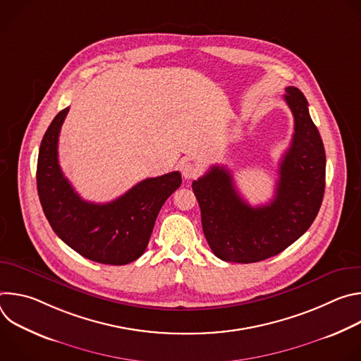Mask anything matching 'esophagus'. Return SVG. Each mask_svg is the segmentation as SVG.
Instances as JSON below:
<instances>
[{"mask_svg":"<svg viewBox=\"0 0 361 361\" xmlns=\"http://www.w3.org/2000/svg\"><path fill=\"white\" fill-rule=\"evenodd\" d=\"M181 173H183V177L187 178V180H191V178H195L200 173V169L195 163H191V161H184L181 164Z\"/></svg>","mask_w":361,"mask_h":361,"instance_id":"obj_1","label":"esophagus"}]
</instances>
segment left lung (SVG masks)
<instances>
[{
    "instance_id": "left-lung-1",
    "label": "left lung",
    "mask_w": 361,
    "mask_h": 361,
    "mask_svg": "<svg viewBox=\"0 0 361 361\" xmlns=\"http://www.w3.org/2000/svg\"><path fill=\"white\" fill-rule=\"evenodd\" d=\"M284 99L294 117V134L269 204L251 207L224 167L213 166L192 181L204 235L224 262L247 264L277 255L308 230L320 210L326 185L323 140L302 92L287 87Z\"/></svg>"
}]
</instances>
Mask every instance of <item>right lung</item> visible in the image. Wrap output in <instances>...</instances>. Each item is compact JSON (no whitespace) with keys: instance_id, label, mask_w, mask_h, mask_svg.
I'll return each instance as SVG.
<instances>
[{"instance_id":"right-lung-1","label":"right lung","mask_w":361,"mask_h":361,"mask_svg":"<svg viewBox=\"0 0 361 361\" xmlns=\"http://www.w3.org/2000/svg\"><path fill=\"white\" fill-rule=\"evenodd\" d=\"M68 110L51 121L39 145L37 188L44 214L54 233L85 259L128 264L145 251L163 204L181 185V174L145 178L106 204L82 200L59 164V137Z\"/></svg>"}]
</instances>
